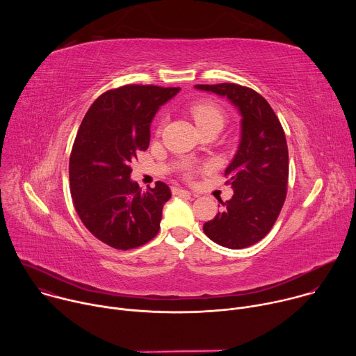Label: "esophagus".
<instances>
[{"label": "esophagus", "instance_id": "esophagus-1", "mask_svg": "<svg viewBox=\"0 0 356 356\" xmlns=\"http://www.w3.org/2000/svg\"><path fill=\"white\" fill-rule=\"evenodd\" d=\"M173 194H177V195H181V194H187V195H190L191 193H190L188 190L183 188V187H177V186H175V187H173Z\"/></svg>", "mask_w": 356, "mask_h": 356}]
</instances>
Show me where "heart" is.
<instances>
[{
  "label": "heart",
  "mask_w": 356,
  "mask_h": 356,
  "mask_svg": "<svg viewBox=\"0 0 356 356\" xmlns=\"http://www.w3.org/2000/svg\"><path fill=\"white\" fill-rule=\"evenodd\" d=\"M188 113L198 129L214 125L222 128L225 122L224 110L220 106L210 103V101H198V103H194L193 106H190Z\"/></svg>",
  "instance_id": "b5f03b06"
}]
</instances>
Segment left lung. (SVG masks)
I'll return each mask as SVG.
<instances>
[{
	"mask_svg": "<svg viewBox=\"0 0 356 356\" xmlns=\"http://www.w3.org/2000/svg\"><path fill=\"white\" fill-rule=\"evenodd\" d=\"M195 88L227 97L242 117L241 142L225 169L234 195L225 202L220 200L224 210L202 227L216 243L242 249L266 236L284 204L289 180L284 131L255 90L235 83L197 84Z\"/></svg>",
	"mask_w": 356,
	"mask_h": 356,
	"instance_id": "left-lung-1",
	"label": "left lung"
}]
</instances>
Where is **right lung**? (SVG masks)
Returning <instances> with one entry per match:
<instances>
[{"label": "right lung", "instance_id": "add662e5", "mask_svg": "<svg viewBox=\"0 0 356 356\" xmlns=\"http://www.w3.org/2000/svg\"><path fill=\"white\" fill-rule=\"evenodd\" d=\"M180 87L127 84L101 94L84 115L73 143L69 177L74 209L86 228L115 249L154 239L172 197L163 181L139 188L131 162L150 140V122Z\"/></svg>", "mask_w": 356, "mask_h": 356}]
</instances>
